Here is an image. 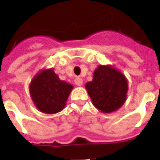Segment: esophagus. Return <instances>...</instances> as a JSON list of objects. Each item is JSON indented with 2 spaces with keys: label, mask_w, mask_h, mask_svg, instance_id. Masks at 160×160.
Listing matches in <instances>:
<instances>
[{
  "label": "esophagus",
  "mask_w": 160,
  "mask_h": 160,
  "mask_svg": "<svg viewBox=\"0 0 160 160\" xmlns=\"http://www.w3.org/2000/svg\"><path fill=\"white\" fill-rule=\"evenodd\" d=\"M74 83H75L76 86L80 87V86H81L83 84V80L81 78H80V77H76L75 80H74Z\"/></svg>",
  "instance_id": "34e87169"
}]
</instances>
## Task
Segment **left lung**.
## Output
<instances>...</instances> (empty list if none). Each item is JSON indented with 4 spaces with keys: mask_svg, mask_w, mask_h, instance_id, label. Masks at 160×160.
Instances as JSON below:
<instances>
[{
    "mask_svg": "<svg viewBox=\"0 0 160 160\" xmlns=\"http://www.w3.org/2000/svg\"><path fill=\"white\" fill-rule=\"evenodd\" d=\"M87 92L95 107L103 112H112L126 100L128 82L122 73L109 66H99L93 79L86 84Z\"/></svg>",
    "mask_w": 160,
    "mask_h": 160,
    "instance_id": "1",
    "label": "left lung"
}]
</instances>
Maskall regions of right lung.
I'll return each mask as SVG.
<instances>
[{
	"mask_svg": "<svg viewBox=\"0 0 160 160\" xmlns=\"http://www.w3.org/2000/svg\"><path fill=\"white\" fill-rule=\"evenodd\" d=\"M73 86L59 80L52 69L44 70L33 79L30 92L37 108L43 113L54 114L62 110Z\"/></svg>",
	"mask_w": 160,
	"mask_h": 160,
	"instance_id": "add662e5",
	"label": "right lung"
}]
</instances>
